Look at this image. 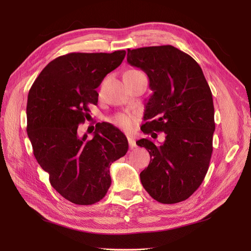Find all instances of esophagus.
Wrapping results in <instances>:
<instances>
[{"instance_id": "34e87169", "label": "esophagus", "mask_w": 251, "mask_h": 251, "mask_svg": "<svg viewBox=\"0 0 251 251\" xmlns=\"http://www.w3.org/2000/svg\"><path fill=\"white\" fill-rule=\"evenodd\" d=\"M127 141H128V146H130L131 150H134L136 147H137V144H136V141L133 138H128Z\"/></svg>"}]
</instances>
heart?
<instances>
[{
  "mask_svg": "<svg viewBox=\"0 0 251 251\" xmlns=\"http://www.w3.org/2000/svg\"><path fill=\"white\" fill-rule=\"evenodd\" d=\"M142 74L143 73L138 70H128L124 74V78L135 77V76H138V75H142ZM110 121H111V124L119 127L120 130H123L125 132H131V131H133V128L135 127L136 124H137L138 117L136 114L120 113V114H116V115H114L110 119Z\"/></svg>",
  "mask_w": 251,
  "mask_h": 251,
  "instance_id": "1",
  "label": "heart"
}]
</instances>
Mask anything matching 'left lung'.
Here are the masks:
<instances>
[{"label":"left lung","instance_id":"obj_1","mask_svg":"<svg viewBox=\"0 0 251 251\" xmlns=\"http://www.w3.org/2000/svg\"><path fill=\"white\" fill-rule=\"evenodd\" d=\"M126 60L147 73L153 91L142 132L165 134L159 146L146 138L136 142L151 158L140 173L141 183L158 202L184 201L201 185L211 158L215 109L210 88L199 64L171 45L127 49Z\"/></svg>","mask_w":251,"mask_h":251}]
</instances>
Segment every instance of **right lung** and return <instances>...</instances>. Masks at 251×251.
Listing matches in <instances>:
<instances>
[{
  "mask_svg": "<svg viewBox=\"0 0 251 251\" xmlns=\"http://www.w3.org/2000/svg\"><path fill=\"white\" fill-rule=\"evenodd\" d=\"M125 56V50L62 55L44 68L29 91L27 134L34 157L53 188L74 204L100 201L111 185V164L127 151L126 137L112 125L97 124L92 139L77 134L88 105L97 104L95 89Z\"/></svg>",
  "mask_w": 251,
  "mask_h": 251,
  "instance_id": "1",
  "label": "right lung"
}]
</instances>
